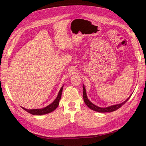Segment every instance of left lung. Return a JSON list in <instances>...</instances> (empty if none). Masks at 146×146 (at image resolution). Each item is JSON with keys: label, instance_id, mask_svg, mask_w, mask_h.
Wrapping results in <instances>:
<instances>
[{"label": "left lung", "instance_id": "obj_1", "mask_svg": "<svg viewBox=\"0 0 146 146\" xmlns=\"http://www.w3.org/2000/svg\"><path fill=\"white\" fill-rule=\"evenodd\" d=\"M83 100H84V102H85V104L88 106V107H89L90 109L94 110V111L99 112V113H110V112H113L114 111H116V110L119 109V108H121L123 105H124L126 102L130 99V96H129V98H128L125 101L123 102L121 104L109 106V107H107L106 108H101V107H98V106H96L94 104H92L91 102L90 101L89 99H88L86 90H85V88L84 85H83Z\"/></svg>", "mask_w": 146, "mask_h": 146}]
</instances>
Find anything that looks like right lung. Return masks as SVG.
Returning <instances> with one entry per match:
<instances>
[{"instance_id": "obj_1", "label": "right lung", "mask_w": 146, "mask_h": 146, "mask_svg": "<svg viewBox=\"0 0 146 146\" xmlns=\"http://www.w3.org/2000/svg\"><path fill=\"white\" fill-rule=\"evenodd\" d=\"M63 89V86L61 87L58 92V94L56 98L55 99V100L51 104L47 106V107L45 108H43L41 109H33V110L25 109L23 107L22 108H23L24 110H25L26 111H27L28 113L32 114H33V115H43V114H46L47 113H51L52 111H54V110L58 107V106L59 105V102L61 98V94H62Z\"/></svg>"}]
</instances>
